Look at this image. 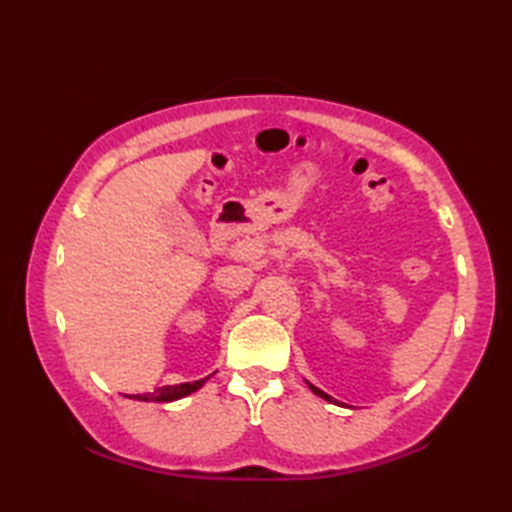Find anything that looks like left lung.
<instances>
[{"mask_svg": "<svg viewBox=\"0 0 512 512\" xmlns=\"http://www.w3.org/2000/svg\"><path fill=\"white\" fill-rule=\"evenodd\" d=\"M310 385V383H308ZM310 389L314 391V394H317V396H321L323 400H328V402H332V396H328V394H325V391H321L319 387H314V385H310Z\"/></svg>", "mask_w": 512, "mask_h": 512, "instance_id": "left-lung-1", "label": "left lung"}]
</instances>
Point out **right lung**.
Here are the masks:
<instances>
[{"label": "right lung", "instance_id": "add662e5", "mask_svg": "<svg viewBox=\"0 0 512 512\" xmlns=\"http://www.w3.org/2000/svg\"><path fill=\"white\" fill-rule=\"evenodd\" d=\"M204 385V380H195V383H180V385H167V387H160L156 389L154 394H134L129 398L134 400H156V402H171V400H178L193 394V391H198Z\"/></svg>", "mask_w": 512, "mask_h": 512}]
</instances>
